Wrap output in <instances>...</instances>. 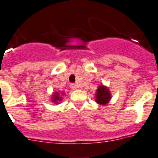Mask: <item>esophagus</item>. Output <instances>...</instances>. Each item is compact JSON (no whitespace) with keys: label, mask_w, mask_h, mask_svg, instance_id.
<instances>
[{"label":"esophagus","mask_w":158,"mask_h":158,"mask_svg":"<svg viewBox=\"0 0 158 158\" xmlns=\"http://www.w3.org/2000/svg\"><path fill=\"white\" fill-rule=\"evenodd\" d=\"M71 88H72V89H73V90H75V89H77V85H75V84H72L71 85Z\"/></svg>","instance_id":"1"}]
</instances>
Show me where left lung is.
<instances>
[{"label": "left lung", "instance_id": "obj_1", "mask_svg": "<svg viewBox=\"0 0 158 158\" xmlns=\"http://www.w3.org/2000/svg\"><path fill=\"white\" fill-rule=\"evenodd\" d=\"M110 99H111V94L109 89L106 86L101 85L96 93V102L99 105L105 106L109 103Z\"/></svg>", "mask_w": 158, "mask_h": 158}]
</instances>
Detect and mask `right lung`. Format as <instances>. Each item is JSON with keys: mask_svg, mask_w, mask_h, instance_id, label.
<instances>
[{"mask_svg": "<svg viewBox=\"0 0 158 158\" xmlns=\"http://www.w3.org/2000/svg\"><path fill=\"white\" fill-rule=\"evenodd\" d=\"M61 94H64V93H63V94H59L58 92L53 93V94L52 95V102L58 104L59 102H60V101L62 100V97H61Z\"/></svg>", "mask_w": 158, "mask_h": 158, "instance_id": "obj_1", "label": "right lung"}]
</instances>
